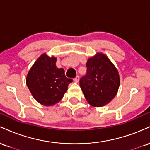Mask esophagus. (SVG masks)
<instances>
[{
    "mask_svg": "<svg viewBox=\"0 0 150 150\" xmlns=\"http://www.w3.org/2000/svg\"><path fill=\"white\" fill-rule=\"evenodd\" d=\"M79 80H80V77L78 76V75H77L76 77H75V78H74V82H79Z\"/></svg>",
    "mask_w": 150,
    "mask_h": 150,
    "instance_id": "obj_1",
    "label": "esophagus"
}]
</instances>
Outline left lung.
I'll return each mask as SVG.
<instances>
[{"label":"left lung","mask_w":150,"mask_h":150,"mask_svg":"<svg viewBox=\"0 0 150 150\" xmlns=\"http://www.w3.org/2000/svg\"><path fill=\"white\" fill-rule=\"evenodd\" d=\"M87 75L80 80L86 100L91 106L101 107L116 97L120 86L118 70L106 55L97 53L88 58Z\"/></svg>","instance_id":"left-lung-1"}]
</instances>
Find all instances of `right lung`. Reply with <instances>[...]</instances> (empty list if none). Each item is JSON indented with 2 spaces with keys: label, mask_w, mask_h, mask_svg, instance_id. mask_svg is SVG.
<instances>
[{
  "label": "right lung",
  "mask_w": 150,
  "mask_h": 150,
  "mask_svg": "<svg viewBox=\"0 0 150 150\" xmlns=\"http://www.w3.org/2000/svg\"><path fill=\"white\" fill-rule=\"evenodd\" d=\"M57 58L46 53L41 55L27 73L26 84L39 104L50 106L63 99L72 79L65 77L63 68H58Z\"/></svg>",
  "instance_id": "1"
}]
</instances>
